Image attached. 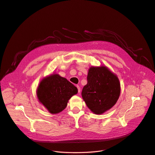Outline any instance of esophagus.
<instances>
[{"label":"esophagus","instance_id":"34e87169","mask_svg":"<svg viewBox=\"0 0 155 155\" xmlns=\"http://www.w3.org/2000/svg\"><path fill=\"white\" fill-rule=\"evenodd\" d=\"M77 87H78V92L80 93V92H81V88H80V87H79V86H77Z\"/></svg>","mask_w":155,"mask_h":155}]
</instances>
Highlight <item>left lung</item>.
Segmentation results:
<instances>
[{"label": "left lung", "instance_id": "left-lung-1", "mask_svg": "<svg viewBox=\"0 0 155 155\" xmlns=\"http://www.w3.org/2000/svg\"><path fill=\"white\" fill-rule=\"evenodd\" d=\"M87 79L81 95L91 112L101 115L113 107L121 91L117 76L105 66H92Z\"/></svg>", "mask_w": 155, "mask_h": 155}]
</instances>
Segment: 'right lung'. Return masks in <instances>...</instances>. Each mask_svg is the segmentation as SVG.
I'll use <instances>...</instances> for the list:
<instances>
[{
	"label": "right lung",
	"mask_w": 155,
	"mask_h": 155,
	"mask_svg": "<svg viewBox=\"0 0 155 155\" xmlns=\"http://www.w3.org/2000/svg\"><path fill=\"white\" fill-rule=\"evenodd\" d=\"M77 87L66 78L53 73L43 78L37 89V96L40 103L51 114L63 111L68 101L76 94Z\"/></svg>",
	"instance_id": "1"
}]
</instances>
